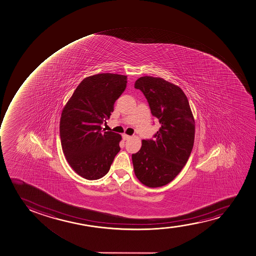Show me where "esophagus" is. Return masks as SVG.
Returning a JSON list of instances; mask_svg holds the SVG:
<instances>
[{
	"instance_id": "esophagus-1",
	"label": "esophagus",
	"mask_w": 256,
	"mask_h": 256,
	"mask_svg": "<svg viewBox=\"0 0 256 256\" xmlns=\"http://www.w3.org/2000/svg\"><path fill=\"white\" fill-rule=\"evenodd\" d=\"M122 138H124V140H130V138H131V136H130V135L128 134H122Z\"/></svg>"
}]
</instances>
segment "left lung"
<instances>
[{"label":"left lung","instance_id":"obj_1","mask_svg":"<svg viewBox=\"0 0 256 256\" xmlns=\"http://www.w3.org/2000/svg\"><path fill=\"white\" fill-rule=\"evenodd\" d=\"M134 88L144 94L161 124L155 138L143 140L140 150L132 154L135 176L146 186H164L178 176L192 150V112L182 89L162 78L142 76Z\"/></svg>","mask_w":256,"mask_h":256}]
</instances>
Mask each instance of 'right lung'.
<instances>
[{
    "instance_id": "add662e5",
    "label": "right lung",
    "mask_w": 256,
    "mask_h": 256,
    "mask_svg": "<svg viewBox=\"0 0 256 256\" xmlns=\"http://www.w3.org/2000/svg\"><path fill=\"white\" fill-rule=\"evenodd\" d=\"M126 86V76H88L64 107L60 124L62 150L70 166L82 178L104 177L120 152L121 135L104 131L101 124L109 119Z\"/></svg>"
}]
</instances>
